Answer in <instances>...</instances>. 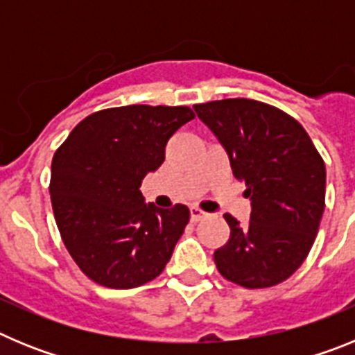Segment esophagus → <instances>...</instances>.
Instances as JSON below:
<instances>
[{"mask_svg":"<svg viewBox=\"0 0 355 355\" xmlns=\"http://www.w3.org/2000/svg\"><path fill=\"white\" fill-rule=\"evenodd\" d=\"M206 216H208V213L200 211L199 208L190 209V218H192V222H199V220H202V218H206Z\"/></svg>","mask_w":355,"mask_h":355,"instance_id":"esophagus-1","label":"esophagus"}]
</instances>
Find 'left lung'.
Segmentation results:
<instances>
[{"instance_id":"1","label":"left lung","mask_w":355,"mask_h":355,"mask_svg":"<svg viewBox=\"0 0 355 355\" xmlns=\"http://www.w3.org/2000/svg\"><path fill=\"white\" fill-rule=\"evenodd\" d=\"M245 183L250 220L225 215L231 234L213 258L222 275L245 288L283 283L306 259L325 208V165L309 135L281 110L254 99L193 106Z\"/></svg>"}]
</instances>
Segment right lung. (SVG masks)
I'll use <instances>...</instances> for the list:
<instances>
[{
	"label": "right lung",
	"instance_id": "obj_1",
	"mask_svg": "<svg viewBox=\"0 0 355 355\" xmlns=\"http://www.w3.org/2000/svg\"><path fill=\"white\" fill-rule=\"evenodd\" d=\"M196 117L187 106L131 105L96 112L53 156V213L87 277L137 288L158 277L190 220L184 205L156 208L140 184L165 159L168 139Z\"/></svg>",
	"mask_w": 355,
	"mask_h": 355
}]
</instances>
